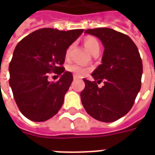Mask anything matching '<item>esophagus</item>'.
I'll use <instances>...</instances> for the list:
<instances>
[{"label":"esophagus","instance_id":"obj_1","mask_svg":"<svg viewBox=\"0 0 155 155\" xmlns=\"http://www.w3.org/2000/svg\"><path fill=\"white\" fill-rule=\"evenodd\" d=\"M73 79H74V80H77L78 77H76V76H75V75H74V77H73Z\"/></svg>","mask_w":155,"mask_h":155}]
</instances>
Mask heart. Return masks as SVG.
I'll use <instances>...</instances> for the list:
<instances>
[{"mask_svg": "<svg viewBox=\"0 0 155 155\" xmlns=\"http://www.w3.org/2000/svg\"><path fill=\"white\" fill-rule=\"evenodd\" d=\"M84 44L85 47L87 48L88 51H90L92 54H94L97 51H100V43H99L97 39L94 36H87L84 39ZM71 48H72V46H69L66 50V52H65V58L66 59L70 57ZM67 70L71 73H73L74 75H75L76 77H82V76H84L85 74H87L91 71V68L84 67V66H82L81 64H71L68 65Z\"/></svg>", "mask_w": 155, "mask_h": 155, "instance_id": "b5f03b06", "label": "heart"}]
</instances>
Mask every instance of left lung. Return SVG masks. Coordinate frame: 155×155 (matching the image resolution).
<instances>
[{"instance_id":"left-lung-1","label":"left lung","mask_w":155,"mask_h":155,"mask_svg":"<svg viewBox=\"0 0 155 155\" xmlns=\"http://www.w3.org/2000/svg\"><path fill=\"white\" fill-rule=\"evenodd\" d=\"M84 32L100 39L104 51L102 64L91 74L94 81L84 79L81 102L94 119L113 122L133 106L141 88L142 60L136 45L125 34L110 28L89 29ZM101 81L105 84L99 88L97 83Z\"/></svg>"}]
</instances>
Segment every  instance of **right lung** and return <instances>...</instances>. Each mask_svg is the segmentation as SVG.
Listing matches in <instances>:
<instances>
[{"label": "right lung", "mask_w": 155, "mask_h": 155, "mask_svg": "<svg viewBox=\"0 0 155 155\" xmlns=\"http://www.w3.org/2000/svg\"><path fill=\"white\" fill-rule=\"evenodd\" d=\"M83 31L39 29L15 46L9 64V84L19 110L27 119L42 122L61 110L73 81L71 72L63 67L65 52ZM51 72L61 74L59 81H48Z\"/></svg>", "instance_id": "1"}]
</instances>
